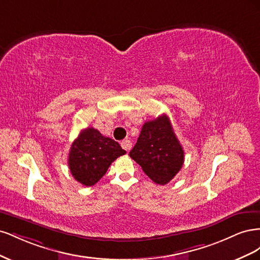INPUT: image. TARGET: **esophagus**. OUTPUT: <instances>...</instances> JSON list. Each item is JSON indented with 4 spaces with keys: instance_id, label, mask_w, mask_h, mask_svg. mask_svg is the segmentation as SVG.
<instances>
[{
    "instance_id": "obj_1",
    "label": "esophagus",
    "mask_w": 260,
    "mask_h": 260,
    "mask_svg": "<svg viewBox=\"0 0 260 260\" xmlns=\"http://www.w3.org/2000/svg\"><path fill=\"white\" fill-rule=\"evenodd\" d=\"M120 144H121L122 148L125 149V151H127V152H129L130 149H131V147H132V142H131L130 140H128V139H125V140L121 141Z\"/></svg>"
}]
</instances>
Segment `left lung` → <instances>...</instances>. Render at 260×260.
Returning <instances> with one entry per match:
<instances>
[{"label":"left lung","mask_w":260,"mask_h":260,"mask_svg":"<svg viewBox=\"0 0 260 260\" xmlns=\"http://www.w3.org/2000/svg\"><path fill=\"white\" fill-rule=\"evenodd\" d=\"M148 178L165 185L174 178L184 161V152L166 115L143 124L130 153Z\"/></svg>","instance_id":"8db88e82"}]
</instances>
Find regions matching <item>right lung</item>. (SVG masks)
Instances as JSON below:
<instances>
[{
	"label": "right lung",
	"instance_id": "right-lung-1",
	"mask_svg": "<svg viewBox=\"0 0 260 260\" xmlns=\"http://www.w3.org/2000/svg\"><path fill=\"white\" fill-rule=\"evenodd\" d=\"M125 154L119 143L102 136L94 128L82 130L69 151L68 166L73 177L85 186H92L103 177L111 164Z\"/></svg>",
	"mask_w": 260,
	"mask_h": 260
}]
</instances>
